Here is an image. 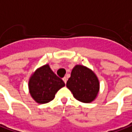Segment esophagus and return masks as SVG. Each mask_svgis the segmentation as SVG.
<instances>
[{
  "label": "esophagus",
  "instance_id": "obj_1",
  "mask_svg": "<svg viewBox=\"0 0 132 132\" xmlns=\"http://www.w3.org/2000/svg\"><path fill=\"white\" fill-rule=\"evenodd\" d=\"M63 82H65V84H66V81H67V77H63Z\"/></svg>",
  "mask_w": 132,
  "mask_h": 132
}]
</instances>
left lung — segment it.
I'll return each instance as SVG.
<instances>
[{
  "label": "left lung",
  "instance_id": "obj_1",
  "mask_svg": "<svg viewBox=\"0 0 132 132\" xmlns=\"http://www.w3.org/2000/svg\"><path fill=\"white\" fill-rule=\"evenodd\" d=\"M66 86L76 99L85 103L93 101L99 90L97 77L90 69L81 65L72 69Z\"/></svg>",
  "mask_w": 132,
  "mask_h": 132
}]
</instances>
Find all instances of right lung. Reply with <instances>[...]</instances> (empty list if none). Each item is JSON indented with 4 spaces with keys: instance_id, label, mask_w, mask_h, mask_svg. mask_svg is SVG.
<instances>
[{
    "instance_id": "obj_1",
    "label": "right lung",
    "mask_w": 132,
    "mask_h": 132,
    "mask_svg": "<svg viewBox=\"0 0 132 132\" xmlns=\"http://www.w3.org/2000/svg\"><path fill=\"white\" fill-rule=\"evenodd\" d=\"M64 85V82L51 70L49 65H45L31 76L30 93L36 102L45 104L52 101L57 90Z\"/></svg>"
}]
</instances>
